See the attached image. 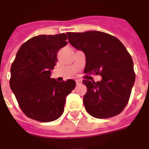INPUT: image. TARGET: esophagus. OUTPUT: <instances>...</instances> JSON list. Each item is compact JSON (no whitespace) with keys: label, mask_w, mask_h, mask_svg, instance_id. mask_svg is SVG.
<instances>
[{"label":"esophagus","mask_w":149,"mask_h":149,"mask_svg":"<svg viewBox=\"0 0 149 149\" xmlns=\"http://www.w3.org/2000/svg\"><path fill=\"white\" fill-rule=\"evenodd\" d=\"M76 83H77V85H79V84H81V83H82V80H81V79H76Z\"/></svg>","instance_id":"1"}]
</instances>
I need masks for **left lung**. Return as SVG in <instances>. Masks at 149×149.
Here are the masks:
<instances>
[{
  "label": "left lung",
  "instance_id": "1",
  "mask_svg": "<svg viewBox=\"0 0 149 149\" xmlns=\"http://www.w3.org/2000/svg\"><path fill=\"white\" fill-rule=\"evenodd\" d=\"M69 41L86 55L84 73L100 75V82L83 80L87 92L86 110L92 116L107 118L123 112L129 102L135 79L133 61L121 41L101 31L67 33Z\"/></svg>",
  "mask_w": 149,
  "mask_h": 149
}]
</instances>
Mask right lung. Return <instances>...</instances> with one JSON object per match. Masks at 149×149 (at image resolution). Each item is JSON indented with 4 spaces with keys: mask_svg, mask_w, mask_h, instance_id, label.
<instances>
[{
    "mask_svg": "<svg viewBox=\"0 0 149 149\" xmlns=\"http://www.w3.org/2000/svg\"><path fill=\"white\" fill-rule=\"evenodd\" d=\"M67 35H39L26 41L10 68V86L20 108L29 118L42 123L60 118L66 96L76 86L72 79L50 78L57 53L67 44Z\"/></svg>",
    "mask_w": 149,
    "mask_h": 149,
    "instance_id": "obj_1",
    "label": "right lung"
}]
</instances>
